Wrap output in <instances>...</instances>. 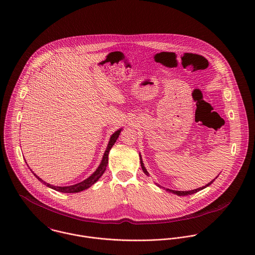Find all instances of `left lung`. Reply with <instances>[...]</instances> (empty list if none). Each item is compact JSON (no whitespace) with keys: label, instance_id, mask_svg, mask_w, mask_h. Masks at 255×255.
<instances>
[{"label":"left lung","instance_id":"left-lung-1","mask_svg":"<svg viewBox=\"0 0 255 255\" xmlns=\"http://www.w3.org/2000/svg\"><path fill=\"white\" fill-rule=\"evenodd\" d=\"M139 157H140V165H141V168H142V171H143V173L147 175V176H149V174H148V172H147V170L145 169V167H144V164H143V162H142V159H141V156L139 155ZM219 176V175H218ZM217 176V177H218ZM216 177V178H217ZM215 181V179L212 181V182H209V183H207L205 186H202V187H199V188H196V189H193V190H187V191H179V190H172V189H169V188H166V190L168 191V192H172V193H175V194H177V195H179V196H184V195H189V194H193V193H195V192H197V191H199V190H201V189H203L204 187H206V186H208V185H210L212 182ZM158 186H160L159 184H158ZM165 188V187H164Z\"/></svg>","mask_w":255,"mask_h":255}]
</instances>
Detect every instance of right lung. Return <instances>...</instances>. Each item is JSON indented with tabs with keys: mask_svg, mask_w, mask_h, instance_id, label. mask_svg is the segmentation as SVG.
Returning <instances> with one entry per match:
<instances>
[{
	"mask_svg": "<svg viewBox=\"0 0 255 255\" xmlns=\"http://www.w3.org/2000/svg\"><path fill=\"white\" fill-rule=\"evenodd\" d=\"M121 130H122V129H119V130H117L116 132H114V133L112 134V136H111V138H110L109 143H108V146H107V148H106V151H105V153H104L103 159H102V161H101L99 167L97 168V170H96L89 178H87V179L84 180L83 182H78V183L73 184V185H71V186H56V185H52V184H49V183L44 182L43 180H41L38 176H36L33 172H32V173L34 174V176L36 177L37 179H38L40 182H43L45 185H47V186H49V187H51V188H53V189H55V190H57V191L65 192V193H74V192L82 191V190H84V189L90 187L93 183H95V182H97V181L101 178V176L104 174V172L106 171V167H107V165H108V156H109L110 150H111V148L113 147V145L115 144L116 140L118 139V137H119V135H120V133H121Z\"/></svg>",
	"mask_w": 255,
	"mask_h": 255,
	"instance_id": "1",
	"label": "right lung"
}]
</instances>
